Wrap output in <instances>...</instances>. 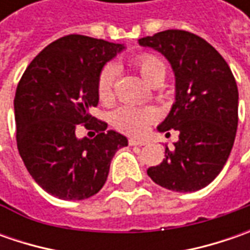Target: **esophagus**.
Masks as SVG:
<instances>
[{"label":"esophagus","mask_w":250,"mask_h":250,"mask_svg":"<svg viewBox=\"0 0 250 250\" xmlns=\"http://www.w3.org/2000/svg\"><path fill=\"white\" fill-rule=\"evenodd\" d=\"M128 143H129V146H145V145H147L145 140L139 139H129L128 140Z\"/></svg>","instance_id":"esophagus-1"}]
</instances>
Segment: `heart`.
<instances>
[{
	"instance_id": "1",
	"label": "heart",
	"mask_w": 250,
	"mask_h": 250,
	"mask_svg": "<svg viewBox=\"0 0 250 250\" xmlns=\"http://www.w3.org/2000/svg\"><path fill=\"white\" fill-rule=\"evenodd\" d=\"M133 66L138 69L140 76L149 83L157 84L166 78V63L156 54L142 53L135 57ZM117 66L114 63H107L101 69L97 93L103 103H110L114 97V87L117 82ZM159 118V112L151 107H129L124 105L112 112V124L117 129L129 135H143L149 126Z\"/></svg>"
}]
</instances>
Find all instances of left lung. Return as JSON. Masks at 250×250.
Here are the masks:
<instances>
[{"label":"left lung","mask_w":250,"mask_h":250,"mask_svg":"<svg viewBox=\"0 0 250 250\" xmlns=\"http://www.w3.org/2000/svg\"><path fill=\"white\" fill-rule=\"evenodd\" d=\"M161 53L175 75V103L160 132L175 129L174 149L150 167L157 185L174 192H195L220 174L234 146L238 128V87L226 60L202 37L185 30H164L139 39Z\"/></svg>","instance_id":"8db88e82"}]
</instances>
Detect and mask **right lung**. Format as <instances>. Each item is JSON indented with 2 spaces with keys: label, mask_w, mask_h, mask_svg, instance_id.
Masks as SVG:
<instances>
[{
  "label": "right lung",
  "mask_w": 250,
  "mask_h": 250,
  "mask_svg": "<svg viewBox=\"0 0 250 250\" xmlns=\"http://www.w3.org/2000/svg\"><path fill=\"white\" fill-rule=\"evenodd\" d=\"M124 44L69 34L48 44L34 58L15 93L16 143L34 181L50 195L83 200L104 187L111 160L128 139L105 130L89 110L99 104L101 69ZM79 123L98 133L79 140Z\"/></svg>",
  "instance_id": "add662e5"
}]
</instances>
